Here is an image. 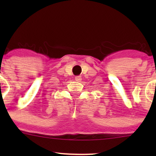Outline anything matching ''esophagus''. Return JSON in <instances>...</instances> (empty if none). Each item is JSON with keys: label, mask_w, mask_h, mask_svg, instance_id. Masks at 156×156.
Listing matches in <instances>:
<instances>
[{"label": "esophagus", "mask_w": 156, "mask_h": 156, "mask_svg": "<svg viewBox=\"0 0 156 156\" xmlns=\"http://www.w3.org/2000/svg\"><path fill=\"white\" fill-rule=\"evenodd\" d=\"M75 81H78V82H81V76H76L75 78Z\"/></svg>", "instance_id": "34e87169"}]
</instances>
